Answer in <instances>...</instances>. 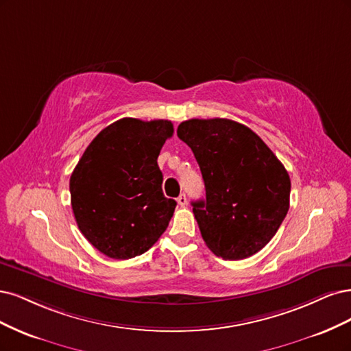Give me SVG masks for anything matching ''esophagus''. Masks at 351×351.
Returning a JSON list of instances; mask_svg holds the SVG:
<instances>
[{
	"instance_id": "obj_1",
	"label": "esophagus",
	"mask_w": 351,
	"mask_h": 351,
	"mask_svg": "<svg viewBox=\"0 0 351 351\" xmlns=\"http://www.w3.org/2000/svg\"><path fill=\"white\" fill-rule=\"evenodd\" d=\"M186 202H188V198H186L185 194H180V195L178 197V204H179V206H186Z\"/></svg>"
}]
</instances>
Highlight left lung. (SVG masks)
I'll return each mask as SVG.
<instances>
[{
	"mask_svg": "<svg viewBox=\"0 0 351 351\" xmlns=\"http://www.w3.org/2000/svg\"><path fill=\"white\" fill-rule=\"evenodd\" d=\"M178 137L204 179L206 199L191 204L210 251L229 261L261 251L289 211L286 167L252 130L232 119H188Z\"/></svg>",
	"mask_w": 351,
	"mask_h": 351,
	"instance_id": "left-lung-1",
	"label": "left lung"
}]
</instances>
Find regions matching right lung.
Here are the masks:
<instances>
[{
    "instance_id": "1",
    "label": "right lung",
    "mask_w": 351,
    "mask_h": 351,
    "mask_svg": "<svg viewBox=\"0 0 351 351\" xmlns=\"http://www.w3.org/2000/svg\"><path fill=\"white\" fill-rule=\"evenodd\" d=\"M173 135L171 121L122 118L88 144L70 178L78 229L97 251L130 259L166 230L176 201L162 191L157 157Z\"/></svg>"
}]
</instances>
